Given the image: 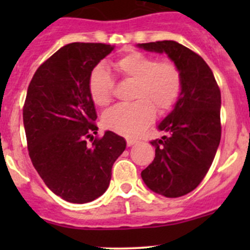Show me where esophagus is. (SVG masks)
<instances>
[{"label": "esophagus", "mask_w": 250, "mask_h": 250, "mask_svg": "<svg viewBox=\"0 0 250 250\" xmlns=\"http://www.w3.org/2000/svg\"><path fill=\"white\" fill-rule=\"evenodd\" d=\"M137 143H138V141L135 139H127V146H129V147H130V146L134 145V144H137Z\"/></svg>", "instance_id": "1"}]
</instances>
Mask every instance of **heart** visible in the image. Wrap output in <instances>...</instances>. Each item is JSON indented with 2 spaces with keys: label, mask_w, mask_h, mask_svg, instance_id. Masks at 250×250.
<instances>
[{
  "label": "heart",
  "mask_w": 250,
  "mask_h": 250,
  "mask_svg": "<svg viewBox=\"0 0 250 250\" xmlns=\"http://www.w3.org/2000/svg\"><path fill=\"white\" fill-rule=\"evenodd\" d=\"M113 69L123 78L134 82L130 104L120 105L104 116L107 129L125 137H137L160 112L172 109L183 89V77L172 62H157L140 52H129L118 58ZM88 90L97 106L110 104L113 94V80L103 66L94 67L88 80Z\"/></svg>",
  "instance_id": "b5f03b06"
}]
</instances>
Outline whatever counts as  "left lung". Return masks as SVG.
<instances>
[{"instance_id": "obj_1", "label": "left lung", "mask_w": 250, "mask_h": 250, "mask_svg": "<svg viewBox=\"0 0 250 250\" xmlns=\"http://www.w3.org/2000/svg\"><path fill=\"white\" fill-rule=\"evenodd\" d=\"M138 47L167 54L183 77L178 102L157 125L166 135L151 141L155 158L141 172L153 192L180 197L200 185L215 157L221 138L220 89L207 62L183 44L157 41Z\"/></svg>"}]
</instances>
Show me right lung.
Here are the masks:
<instances>
[{"label": "right lung", "instance_id": "right-lung-1", "mask_svg": "<svg viewBox=\"0 0 250 250\" xmlns=\"http://www.w3.org/2000/svg\"><path fill=\"white\" fill-rule=\"evenodd\" d=\"M113 48L66 44L37 69L27 88L22 121L30 158L48 188L67 202L100 197L125 148V140L110 130L94 138L98 116L88 90L90 72Z\"/></svg>", "mask_w": 250, "mask_h": 250}]
</instances>
